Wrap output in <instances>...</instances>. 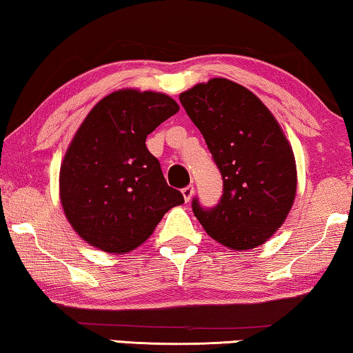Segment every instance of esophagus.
<instances>
[{"instance_id": "esophagus-1", "label": "esophagus", "mask_w": 353, "mask_h": 353, "mask_svg": "<svg viewBox=\"0 0 353 353\" xmlns=\"http://www.w3.org/2000/svg\"><path fill=\"white\" fill-rule=\"evenodd\" d=\"M193 193H194V187L193 185H187V187H183L182 188V194H183V199H185V201L188 203L192 199V196H193Z\"/></svg>"}]
</instances>
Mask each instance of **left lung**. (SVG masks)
Instances as JSON below:
<instances>
[{
  "label": "left lung",
  "instance_id": "obj_1",
  "mask_svg": "<svg viewBox=\"0 0 353 353\" xmlns=\"http://www.w3.org/2000/svg\"><path fill=\"white\" fill-rule=\"evenodd\" d=\"M223 179L212 209L198 199L193 214L206 233L231 250L265 244L285 222L296 194V163L281 125L256 94L214 77L181 93Z\"/></svg>",
  "mask_w": 353,
  "mask_h": 353
}]
</instances>
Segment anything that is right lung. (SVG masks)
Wrapping results in <instances>:
<instances>
[{
	"label": "right lung",
	"instance_id": "1",
	"mask_svg": "<svg viewBox=\"0 0 353 353\" xmlns=\"http://www.w3.org/2000/svg\"><path fill=\"white\" fill-rule=\"evenodd\" d=\"M165 93L112 92L79 126L60 168V201L81 238L108 254L134 250L154 233L182 193L163 177L145 138L174 115Z\"/></svg>",
	"mask_w": 353,
	"mask_h": 353
}]
</instances>
